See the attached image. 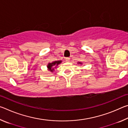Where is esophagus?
I'll return each mask as SVG.
<instances>
[{"mask_svg": "<svg viewBox=\"0 0 128 128\" xmlns=\"http://www.w3.org/2000/svg\"><path fill=\"white\" fill-rule=\"evenodd\" d=\"M66 62H69V60H70V58H66Z\"/></svg>", "mask_w": 128, "mask_h": 128, "instance_id": "obj_1", "label": "esophagus"}]
</instances>
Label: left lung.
Here are the masks:
<instances>
[{"instance_id": "left-lung-1", "label": "left lung", "mask_w": 128, "mask_h": 128, "mask_svg": "<svg viewBox=\"0 0 128 128\" xmlns=\"http://www.w3.org/2000/svg\"><path fill=\"white\" fill-rule=\"evenodd\" d=\"M77 63H78V64H81V65H82V62H78Z\"/></svg>"}]
</instances>
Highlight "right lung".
<instances>
[{"label":"right lung","instance_id":"1","mask_svg":"<svg viewBox=\"0 0 128 128\" xmlns=\"http://www.w3.org/2000/svg\"><path fill=\"white\" fill-rule=\"evenodd\" d=\"M61 62H62V60H58V61L52 62H48L47 66V68L48 70L51 72H54L55 70V68L57 67L58 65L60 64Z\"/></svg>","mask_w":128,"mask_h":128}]
</instances>
